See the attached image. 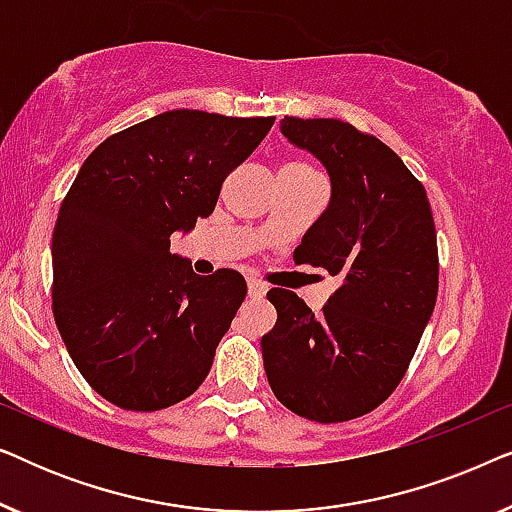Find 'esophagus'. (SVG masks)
I'll return each mask as SVG.
<instances>
[{"mask_svg":"<svg viewBox=\"0 0 512 512\" xmlns=\"http://www.w3.org/2000/svg\"><path fill=\"white\" fill-rule=\"evenodd\" d=\"M247 286H249V298H254V300H261L265 296V291H268V286H265L263 282H258V279H254V277L247 279Z\"/></svg>","mask_w":512,"mask_h":512,"instance_id":"esophagus-1","label":"esophagus"}]
</instances>
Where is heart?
I'll return each instance as SVG.
<instances>
[{
  "mask_svg": "<svg viewBox=\"0 0 512 512\" xmlns=\"http://www.w3.org/2000/svg\"><path fill=\"white\" fill-rule=\"evenodd\" d=\"M282 170L291 174H300V177H319V172L314 170L310 163H303V160H291V163H286L282 167Z\"/></svg>",
  "mask_w": 512,
  "mask_h": 512,
  "instance_id": "heart-1",
  "label": "heart"
}]
</instances>
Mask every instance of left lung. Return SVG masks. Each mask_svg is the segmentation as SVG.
Listing matches in <instances>:
<instances>
[{
  "label": "left lung",
  "mask_w": 512,
  "mask_h": 512,
  "mask_svg": "<svg viewBox=\"0 0 512 512\" xmlns=\"http://www.w3.org/2000/svg\"><path fill=\"white\" fill-rule=\"evenodd\" d=\"M282 132L331 174V205L293 251L338 291L314 314L270 289L277 324L263 366L277 401L319 424L349 422L394 394L438 296V242L426 191L380 139L338 118L284 116Z\"/></svg>",
  "instance_id": "left-lung-1"
}]
</instances>
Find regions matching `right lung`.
Here are the masks:
<instances>
[{"label": "right lung", "instance_id": "obj_1", "mask_svg": "<svg viewBox=\"0 0 512 512\" xmlns=\"http://www.w3.org/2000/svg\"><path fill=\"white\" fill-rule=\"evenodd\" d=\"M272 123L174 109L107 137L81 165L53 230V317L109 403L156 412L205 382L247 282L230 268L195 275L170 235L214 212Z\"/></svg>", "mask_w": 512, "mask_h": 512}]
</instances>
